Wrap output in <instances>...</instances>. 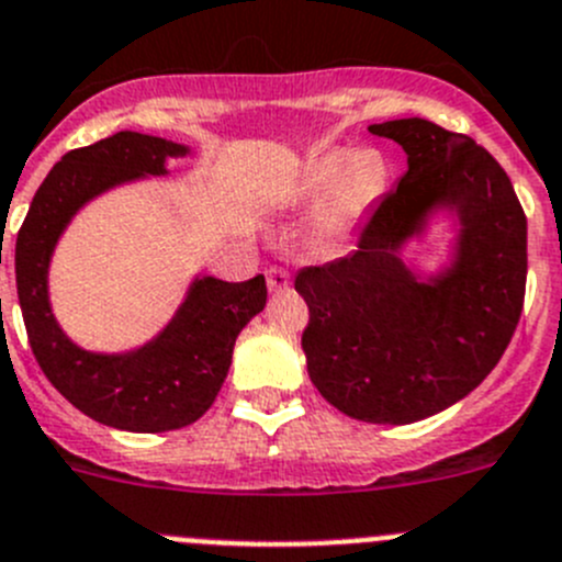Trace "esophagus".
<instances>
[{
	"instance_id": "obj_1",
	"label": "esophagus",
	"mask_w": 562,
	"mask_h": 562,
	"mask_svg": "<svg viewBox=\"0 0 562 562\" xmlns=\"http://www.w3.org/2000/svg\"><path fill=\"white\" fill-rule=\"evenodd\" d=\"M266 282H269V291H285V288L291 285V274H288L282 266H271V269L266 271Z\"/></svg>"
}]
</instances>
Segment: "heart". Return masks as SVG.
<instances>
[{"label": "heart", "instance_id": "1", "mask_svg": "<svg viewBox=\"0 0 562 562\" xmlns=\"http://www.w3.org/2000/svg\"><path fill=\"white\" fill-rule=\"evenodd\" d=\"M390 187V167L379 150L335 148L313 156L296 181L299 200H318L329 194L318 216L321 238H337L351 231Z\"/></svg>", "mask_w": 562, "mask_h": 562}]
</instances>
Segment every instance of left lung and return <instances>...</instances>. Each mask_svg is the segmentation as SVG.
I'll return each instance as SVG.
<instances>
[{
    "instance_id": "1",
    "label": "left lung",
    "mask_w": 562,
    "mask_h": 562,
    "mask_svg": "<svg viewBox=\"0 0 562 562\" xmlns=\"http://www.w3.org/2000/svg\"><path fill=\"white\" fill-rule=\"evenodd\" d=\"M370 131L406 150L408 170L375 203L357 249L296 274L310 321L302 348L315 390L364 423L406 426L470 395L494 370L525 307L527 216L486 148L423 117ZM462 222L454 266L423 283L400 247L427 214Z\"/></svg>"
}]
</instances>
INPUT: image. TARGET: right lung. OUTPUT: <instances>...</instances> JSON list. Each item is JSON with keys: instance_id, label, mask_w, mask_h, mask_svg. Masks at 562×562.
Listing matches in <instances>:
<instances>
[{"instance_id": "add662e5", "label": "right lung", "mask_w": 562, "mask_h": 562, "mask_svg": "<svg viewBox=\"0 0 562 562\" xmlns=\"http://www.w3.org/2000/svg\"><path fill=\"white\" fill-rule=\"evenodd\" d=\"M187 154L183 145L136 131L68 150L35 192L15 238V288L37 364L65 401L120 431H172L203 417L231 370L238 331L266 307L263 274L247 282L200 277L167 329L128 353L85 351L54 321L48 260L70 216L117 183L165 176V161Z\"/></svg>"}]
</instances>
